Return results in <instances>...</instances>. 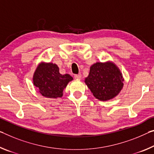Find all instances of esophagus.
Segmentation results:
<instances>
[{"instance_id":"34e87169","label":"esophagus","mask_w":154,"mask_h":154,"mask_svg":"<svg viewBox=\"0 0 154 154\" xmlns=\"http://www.w3.org/2000/svg\"><path fill=\"white\" fill-rule=\"evenodd\" d=\"M75 78L77 79H80L82 78V74L81 73H79L77 75H75Z\"/></svg>"}]
</instances>
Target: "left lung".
Masks as SVG:
<instances>
[{"mask_svg":"<svg viewBox=\"0 0 154 154\" xmlns=\"http://www.w3.org/2000/svg\"><path fill=\"white\" fill-rule=\"evenodd\" d=\"M124 81L120 70L112 62H97L91 66L85 79L94 96L101 101L109 100L118 94Z\"/></svg>","mask_w":154,"mask_h":154,"instance_id":"obj_1","label":"left lung"}]
</instances>
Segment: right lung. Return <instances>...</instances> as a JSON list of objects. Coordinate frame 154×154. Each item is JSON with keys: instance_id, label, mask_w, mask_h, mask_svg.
<instances>
[{"instance_id": "add662e5", "label": "right lung", "mask_w": 154, "mask_h": 154, "mask_svg": "<svg viewBox=\"0 0 154 154\" xmlns=\"http://www.w3.org/2000/svg\"><path fill=\"white\" fill-rule=\"evenodd\" d=\"M72 80L68 74L62 75L59 68L53 63L40 64L33 75V84L39 92L48 98L62 97L63 90Z\"/></svg>"}]
</instances>
